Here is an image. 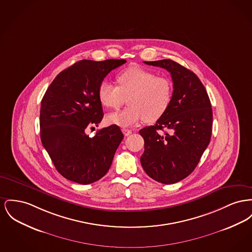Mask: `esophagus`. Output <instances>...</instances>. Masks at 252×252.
I'll use <instances>...</instances> for the list:
<instances>
[{"label":"esophagus","instance_id":"esophagus-1","mask_svg":"<svg viewBox=\"0 0 252 252\" xmlns=\"http://www.w3.org/2000/svg\"><path fill=\"white\" fill-rule=\"evenodd\" d=\"M122 131L125 136H129L130 134L132 133V131L130 129H126V128H123Z\"/></svg>","mask_w":252,"mask_h":252}]
</instances>
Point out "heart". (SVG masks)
I'll return each mask as SVG.
<instances>
[{
	"label": "heart",
	"instance_id": "heart-1",
	"mask_svg": "<svg viewBox=\"0 0 252 252\" xmlns=\"http://www.w3.org/2000/svg\"><path fill=\"white\" fill-rule=\"evenodd\" d=\"M118 87L104 81L98 88V98L107 108L117 109L125 102L128 106L107 115L108 124L131 127L142 121L148 123L162 118L169 108L173 87L169 79L143 67H128L116 76Z\"/></svg>",
	"mask_w": 252,
	"mask_h": 252
}]
</instances>
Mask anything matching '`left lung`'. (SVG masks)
I'll use <instances>...</instances> for the list:
<instances>
[{
    "instance_id": "left-lung-1",
    "label": "left lung",
    "mask_w": 252,
    "mask_h": 252,
    "mask_svg": "<svg viewBox=\"0 0 252 252\" xmlns=\"http://www.w3.org/2000/svg\"><path fill=\"white\" fill-rule=\"evenodd\" d=\"M145 63L170 73L173 95L163 117L139 131L145 140L140 160L149 177L170 185L188 177L199 163L211 138L212 108L204 85L189 69L169 59Z\"/></svg>"
}]
</instances>
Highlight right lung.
Instances as JSON below:
<instances>
[{
	"label": "right lung",
	"instance_id": "right-lung-1",
	"mask_svg": "<svg viewBox=\"0 0 252 252\" xmlns=\"http://www.w3.org/2000/svg\"><path fill=\"white\" fill-rule=\"evenodd\" d=\"M126 60H82L60 72L41 103L42 144L62 176L81 185L104 177L124 139L111 125L90 138L87 128L104 117L98 88L111 70Z\"/></svg>",
	"mask_w": 252,
	"mask_h": 252
}]
</instances>
